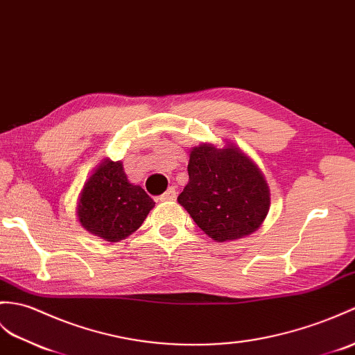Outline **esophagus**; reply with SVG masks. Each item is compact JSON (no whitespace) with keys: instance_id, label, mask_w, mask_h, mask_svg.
<instances>
[{"instance_id":"obj_1","label":"esophagus","mask_w":355,"mask_h":355,"mask_svg":"<svg viewBox=\"0 0 355 355\" xmlns=\"http://www.w3.org/2000/svg\"><path fill=\"white\" fill-rule=\"evenodd\" d=\"M175 198H177V192H175V189H174V187H169L166 192H164L163 195H160L159 200H160V201H174Z\"/></svg>"}]
</instances>
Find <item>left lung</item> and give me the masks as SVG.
Returning <instances> with one entry per match:
<instances>
[{"instance_id": "8db88e82", "label": "left lung", "mask_w": 355, "mask_h": 355, "mask_svg": "<svg viewBox=\"0 0 355 355\" xmlns=\"http://www.w3.org/2000/svg\"><path fill=\"white\" fill-rule=\"evenodd\" d=\"M187 172L189 183L177 200L213 241L248 236L265 220L269 187L260 169L239 148L196 146Z\"/></svg>"}]
</instances>
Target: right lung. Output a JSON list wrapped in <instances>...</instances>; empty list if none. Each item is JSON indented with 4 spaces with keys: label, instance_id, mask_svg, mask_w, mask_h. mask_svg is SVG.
Returning <instances> with one entry per match:
<instances>
[{
    "label": "right lung",
    "instance_id": "right-lung-1",
    "mask_svg": "<svg viewBox=\"0 0 355 355\" xmlns=\"http://www.w3.org/2000/svg\"><path fill=\"white\" fill-rule=\"evenodd\" d=\"M154 205L142 187L127 180L121 162L105 160L85 184L77 215L89 233L118 242L144 224Z\"/></svg>",
    "mask_w": 355,
    "mask_h": 355
}]
</instances>
